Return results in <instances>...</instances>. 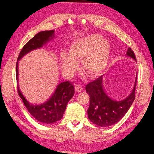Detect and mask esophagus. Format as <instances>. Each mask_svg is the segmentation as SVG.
Instances as JSON below:
<instances>
[{
  "instance_id": "34e87169",
  "label": "esophagus",
  "mask_w": 154,
  "mask_h": 154,
  "mask_svg": "<svg viewBox=\"0 0 154 154\" xmlns=\"http://www.w3.org/2000/svg\"><path fill=\"white\" fill-rule=\"evenodd\" d=\"M82 91V87L80 85H75V91L78 93Z\"/></svg>"
}]
</instances>
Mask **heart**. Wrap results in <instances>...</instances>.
Wrapping results in <instances>:
<instances>
[{
    "mask_svg": "<svg viewBox=\"0 0 154 154\" xmlns=\"http://www.w3.org/2000/svg\"><path fill=\"white\" fill-rule=\"evenodd\" d=\"M108 42L97 35H92L73 42L69 53L60 54L62 71L71 73L78 67L77 62L82 60V68L87 76H99L106 69L110 57Z\"/></svg>",
    "mask_w": 154,
    "mask_h": 154,
    "instance_id": "b5f03b06",
    "label": "heart"
}]
</instances>
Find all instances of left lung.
Segmentation results:
<instances>
[{
  "label": "left lung",
  "mask_w": 154,
  "mask_h": 154,
  "mask_svg": "<svg viewBox=\"0 0 154 154\" xmlns=\"http://www.w3.org/2000/svg\"><path fill=\"white\" fill-rule=\"evenodd\" d=\"M127 55L136 61V56L131 48L128 49ZM137 75V73L132 92L121 101L112 99L106 94L103 86V75L88 83L85 89L90 96V104L87 110L88 119L101 127H110L119 122L134 101Z\"/></svg>",
  "instance_id": "1"
}]
</instances>
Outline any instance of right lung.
I'll list each match as a JSON object with an SVG mask.
<instances>
[{
	"instance_id": "1",
	"label": "right lung",
	"mask_w": 154,
	"mask_h": 154,
	"mask_svg": "<svg viewBox=\"0 0 154 154\" xmlns=\"http://www.w3.org/2000/svg\"><path fill=\"white\" fill-rule=\"evenodd\" d=\"M54 37V30L40 31L27 42L18 55L16 64V78L17 82L18 81V60L30 51L43 47L48 42ZM18 95L22 100L24 104L29 112L37 121L46 124H51L58 122L62 117L67 104L74 94V88L69 81L60 83L57 87L54 92L50 98L40 105H33L27 101L23 96L17 85Z\"/></svg>"
}]
</instances>
